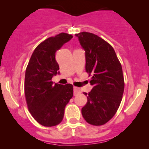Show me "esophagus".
Instances as JSON below:
<instances>
[{"instance_id":"obj_1","label":"esophagus","mask_w":149,"mask_h":149,"mask_svg":"<svg viewBox=\"0 0 149 149\" xmlns=\"http://www.w3.org/2000/svg\"><path fill=\"white\" fill-rule=\"evenodd\" d=\"M79 93H80V88H76V87H74V88H73V95H74V96H76V95H78Z\"/></svg>"}]
</instances>
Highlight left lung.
<instances>
[{
  "label": "left lung",
  "instance_id": "8db88e82",
  "mask_svg": "<svg viewBox=\"0 0 149 149\" xmlns=\"http://www.w3.org/2000/svg\"><path fill=\"white\" fill-rule=\"evenodd\" d=\"M85 50V70L92 76L93 88L84 92L88 102L82 108L83 117L89 124L102 125L113 117L124 92V78L120 63L110 44L88 32L76 34Z\"/></svg>",
  "mask_w": 149,
  "mask_h": 149
}]
</instances>
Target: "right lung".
Returning <instances> with one entry per match:
<instances>
[{
    "instance_id": "obj_1",
    "label": "right lung",
    "mask_w": 149,
    "mask_h": 149,
    "mask_svg": "<svg viewBox=\"0 0 149 149\" xmlns=\"http://www.w3.org/2000/svg\"><path fill=\"white\" fill-rule=\"evenodd\" d=\"M73 36L61 33L46 39L37 46L26 69L24 93L27 106L33 118L46 127L59 124L64 109L73 95L71 84H53L52 78L59 73L56 51Z\"/></svg>"
}]
</instances>
